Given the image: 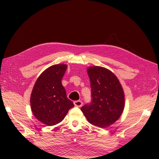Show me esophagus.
<instances>
[{
    "instance_id": "obj_1",
    "label": "esophagus",
    "mask_w": 159,
    "mask_h": 159,
    "mask_svg": "<svg viewBox=\"0 0 159 159\" xmlns=\"http://www.w3.org/2000/svg\"><path fill=\"white\" fill-rule=\"evenodd\" d=\"M74 105H75V107H80L83 105V102L81 100H76V101H74Z\"/></svg>"
}]
</instances>
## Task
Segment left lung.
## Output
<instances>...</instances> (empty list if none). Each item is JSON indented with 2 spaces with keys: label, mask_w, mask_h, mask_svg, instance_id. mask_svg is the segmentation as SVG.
Masks as SVG:
<instances>
[{
  "label": "left lung",
  "mask_w": 159,
  "mask_h": 159,
  "mask_svg": "<svg viewBox=\"0 0 159 159\" xmlns=\"http://www.w3.org/2000/svg\"><path fill=\"white\" fill-rule=\"evenodd\" d=\"M87 73L92 100L80 109L89 123L100 128L108 127L116 122L123 112V89L116 75L104 67H90Z\"/></svg>",
  "instance_id": "8db88e82"
}]
</instances>
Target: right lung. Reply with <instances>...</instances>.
<instances>
[{
    "label": "right lung",
    "instance_id": "1",
    "mask_svg": "<svg viewBox=\"0 0 159 159\" xmlns=\"http://www.w3.org/2000/svg\"><path fill=\"white\" fill-rule=\"evenodd\" d=\"M66 68L64 64L48 67L39 76L32 91V112L37 119L48 126L61 122L68 111L74 107L67 98L61 84Z\"/></svg>",
    "mask_w": 159,
    "mask_h": 159
}]
</instances>
